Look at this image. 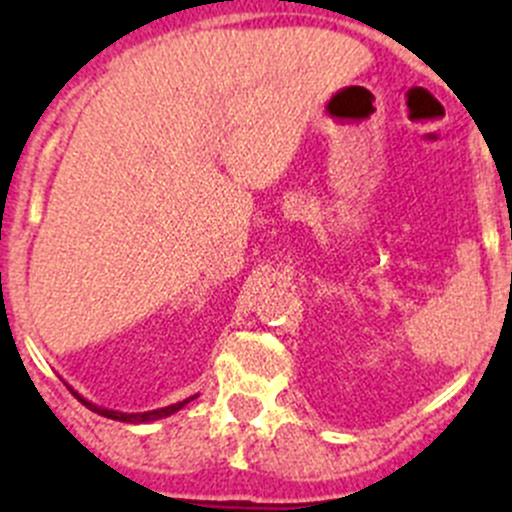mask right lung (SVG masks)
I'll list each match as a JSON object with an SVG mask.
<instances>
[{"mask_svg":"<svg viewBox=\"0 0 512 512\" xmlns=\"http://www.w3.org/2000/svg\"><path fill=\"white\" fill-rule=\"evenodd\" d=\"M71 394H74L76 399L81 401V404L89 406L91 411H96V414H101V416H106V418H113V421H126V423H148V421H156V418H165V416L175 414V411H180V409H183L185 404H188V401H193V399H195V396H190V399L180 401V404L165 406V409H156V411H143V414H121V411H111V409H103V406L91 404V401H86L84 396L76 394L74 389H71Z\"/></svg>","mask_w":512,"mask_h":512,"instance_id":"obj_1","label":"right lung"}]
</instances>
